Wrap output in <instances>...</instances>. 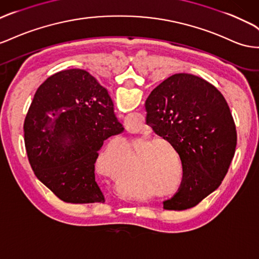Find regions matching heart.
I'll return each instance as SVG.
<instances>
[{"mask_svg": "<svg viewBox=\"0 0 259 259\" xmlns=\"http://www.w3.org/2000/svg\"><path fill=\"white\" fill-rule=\"evenodd\" d=\"M115 145H109L106 153L101 157V165L106 167L110 176H116V172L118 170V166L122 164V160L117 158L114 153Z\"/></svg>", "mask_w": 259, "mask_h": 259, "instance_id": "1", "label": "heart"}]
</instances>
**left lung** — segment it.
<instances>
[{
    "instance_id": "obj_1",
    "label": "left lung",
    "mask_w": 259,
    "mask_h": 259,
    "mask_svg": "<svg viewBox=\"0 0 259 259\" xmlns=\"http://www.w3.org/2000/svg\"><path fill=\"white\" fill-rule=\"evenodd\" d=\"M146 121L179 153L183 178L178 192L163 200L167 210L192 208L215 191L235 152L231 111L210 82L192 74H176L146 100Z\"/></svg>"
}]
</instances>
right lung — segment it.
<instances>
[{
  "mask_svg": "<svg viewBox=\"0 0 259 259\" xmlns=\"http://www.w3.org/2000/svg\"><path fill=\"white\" fill-rule=\"evenodd\" d=\"M122 131L107 89L83 69H65L41 83L28 110V160L61 200L104 202L95 163L104 141Z\"/></svg>",
  "mask_w": 259,
  "mask_h": 259,
  "instance_id": "right-lung-1",
  "label": "right lung"
}]
</instances>
